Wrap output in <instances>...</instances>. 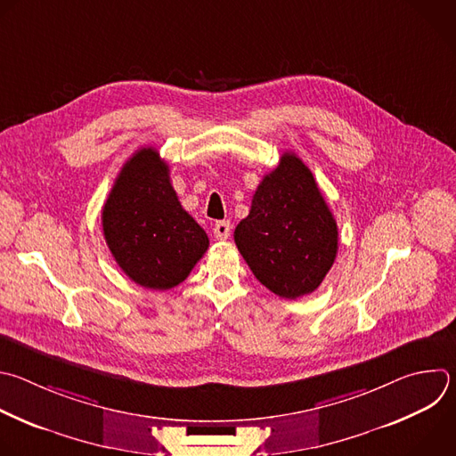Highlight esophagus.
I'll use <instances>...</instances> for the list:
<instances>
[{
	"mask_svg": "<svg viewBox=\"0 0 456 456\" xmlns=\"http://www.w3.org/2000/svg\"><path fill=\"white\" fill-rule=\"evenodd\" d=\"M215 238L216 240H227L229 238V234H231V224L229 222H216L215 224Z\"/></svg>",
	"mask_w": 456,
	"mask_h": 456,
	"instance_id": "1",
	"label": "esophagus"
}]
</instances>
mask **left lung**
Segmentation results:
<instances>
[{
  "label": "left lung",
  "instance_id": "obj_1",
  "mask_svg": "<svg viewBox=\"0 0 456 456\" xmlns=\"http://www.w3.org/2000/svg\"><path fill=\"white\" fill-rule=\"evenodd\" d=\"M234 241L256 279L282 298L308 295L324 281L338 250L337 220L291 151L259 183Z\"/></svg>",
  "mask_w": 456,
  "mask_h": 456
}]
</instances>
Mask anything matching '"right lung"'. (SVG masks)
I'll return each instance as SVG.
<instances>
[{
	"label": "right lung",
	"instance_id": "1",
	"mask_svg": "<svg viewBox=\"0 0 456 456\" xmlns=\"http://www.w3.org/2000/svg\"><path fill=\"white\" fill-rule=\"evenodd\" d=\"M103 236L119 268L139 286L170 289L206 254V231L183 209L168 165L141 148L123 165L102 211Z\"/></svg>",
	"mask_w": 456,
	"mask_h": 456
}]
</instances>
